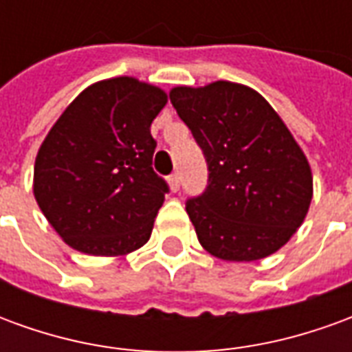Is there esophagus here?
<instances>
[{
	"mask_svg": "<svg viewBox=\"0 0 352 352\" xmlns=\"http://www.w3.org/2000/svg\"><path fill=\"white\" fill-rule=\"evenodd\" d=\"M169 188H171V192H177L179 188H181V177H179V173H173V175L169 177Z\"/></svg>",
	"mask_w": 352,
	"mask_h": 352,
	"instance_id": "esophagus-1",
	"label": "esophagus"
}]
</instances>
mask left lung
<instances>
[{"mask_svg": "<svg viewBox=\"0 0 352 352\" xmlns=\"http://www.w3.org/2000/svg\"><path fill=\"white\" fill-rule=\"evenodd\" d=\"M169 100L209 169L206 192L186 201L201 247L226 262L279 251L313 198L309 162L287 124L256 90L230 80L175 87Z\"/></svg>", "mask_w": 352, "mask_h": 352, "instance_id": "8db88e82", "label": "left lung"}]
</instances>
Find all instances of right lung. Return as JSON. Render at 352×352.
<instances>
[{
	"label": "right lung",
	"mask_w": 352,
	"mask_h": 352,
	"mask_svg": "<svg viewBox=\"0 0 352 352\" xmlns=\"http://www.w3.org/2000/svg\"><path fill=\"white\" fill-rule=\"evenodd\" d=\"M168 103L133 77L94 82L75 98L39 146L34 196L75 251L124 256L148 241L168 184L154 173L151 124Z\"/></svg>",
	"instance_id": "add662e5"
}]
</instances>
